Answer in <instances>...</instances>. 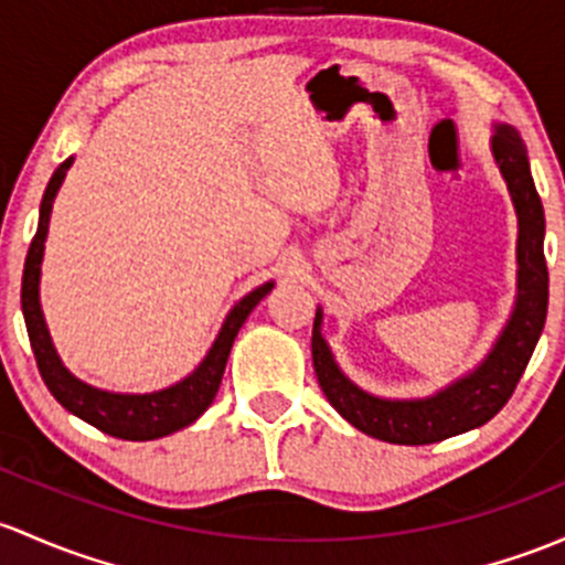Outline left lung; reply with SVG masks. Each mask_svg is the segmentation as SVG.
Instances as JSON below:
<instances>
[{
	"label": "left lung",
	"mask_w": 565,
	"mask_h": 565,
	"mask_svg": "<svg viewBox=\"0 0 565 565\" xmlns=\"http://www.w3.org/2000/svg\"><path fill=\"white\" fill-rule=\"evenodd\" d=\"M492 157L518 211V300L507 328L477 371L419 401L376 397L349 382L335 365L328 341L322 338V308L313 319L311 354L319 387L347 423L379 441L417 447L490 423L512 397L547 322L550 273L544 259V207L518 129L495 124Z\"/></svg>",
	"instance_id": "left-lung-1"
}]
</instances>
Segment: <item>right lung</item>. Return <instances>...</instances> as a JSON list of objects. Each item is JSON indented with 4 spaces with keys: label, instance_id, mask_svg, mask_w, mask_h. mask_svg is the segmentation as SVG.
<instances>
[{
    "label": "right lung",
    "instance_id": "obj_1",
    "mask_svg": "<svg viewBox=\"0 0 565 565\" xmlns=\"http://www.w3.org/2000/svg\"><path fill=\"white\" fill-rule=\"evenodd\" d=\"M73 159H64L56 168V173L47 181L43 203H40V222L38 233L29 246L26 265H23V281H21V308L23 322H26L29 343H32L34 360H38L40 376H43L45 387L51 395L67 408L70 414L81 417L83 423L94 425L97 430L108 433V436L124 438V441H151V438L170 436V433L181 430V427L192 425L200 414L216 397L218 384H222L224 365H227L230 349L237 330L248 319V313L257 308V302L273 289V281L263 284L254 292H248L233 311L224 319L218 338L213 341L211 352L200 362L198 371L186 376L183 382L173 384L168 390L148 392V395H121V392H105L92 387V384L75 379L67 367L58 360L56 349H53L51 335H47L43 308H40V265H43L47 222H51L53 198H56L58 186H62L64 175H67Z\"/></svg>",
    "mask_w": 565,
    "mask_h": 565
}]
</instances>
